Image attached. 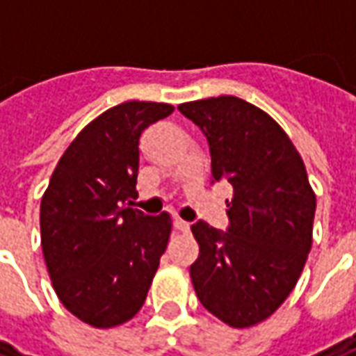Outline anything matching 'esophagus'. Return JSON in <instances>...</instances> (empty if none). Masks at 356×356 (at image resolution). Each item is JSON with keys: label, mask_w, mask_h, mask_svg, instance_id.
Segmentation results:
<instances>
[{"label": "esophagus", "mask_w": 356, "mask_h": 356, "mask_svg": "<svg viewBox=\"0 0 356 356\" xmlns=\"http://www.w3.org/2000/svg\"><path fill=\"white\" fill-rule=\"evenodd\" d=\"M174 229L180 230V232H188L190 230V222L182 219H174Z\"/></svg>", "instance_id": "34e87169"}]
</instances>
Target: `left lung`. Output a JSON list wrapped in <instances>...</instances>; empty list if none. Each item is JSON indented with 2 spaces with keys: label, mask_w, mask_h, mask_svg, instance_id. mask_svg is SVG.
Here are the masks:
<instances>
[{
  "label": "left lung",
  "mask_w": 356,
  "mask_h": 356,
  "mask_svg": "<svg viewBox=\"0 0 356 356\" xmlns=\"http://www.w3.org/2000/svg\"><path fill=\"white\" fill-rule=\"evenodd\" d=\"M178 110L207 137L213 180L232 186L227 232L192 225L195 295L220 322L252 327L285 302L305 269L316 195L293 141L261 108L227 95Z\"/></svg>",
  "instance_id": "left-lung-1"
}]
</instances>
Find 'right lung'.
I'll return each mask as SVG.
<instances>
[{"label":"right lung","instance_id":"add662e5","mask_svg":"<svg viewBox=\"0 0 356 356\" xmlns=\"http://www.w3.org/2000/svg\"><path fill=\"white\" fill-rule=\"evenodd\" d=\"M164 102L108 108L61 154L40 202L42 254L56 295L92 327L131 320L145 302L172 220L127 207L136 197L139 137L170 116Z\"/></svg>","mask_w":356,"mask_h":356}]
</instances>
